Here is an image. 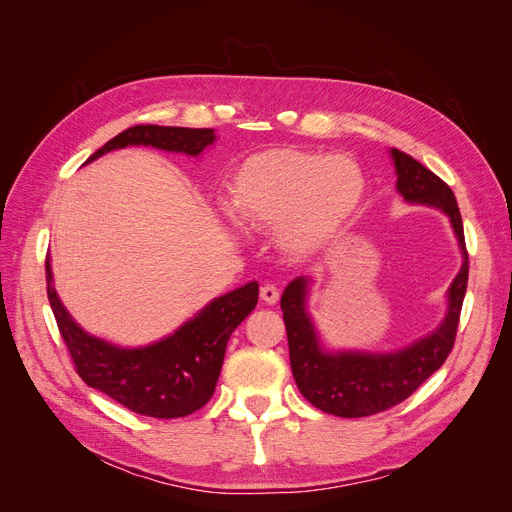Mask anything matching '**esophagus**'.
<instances>
[{"mask_svg":"<svg viewBox=\"0 0 512 512\" xmlns=\"http://www.w3.org/2000/svg\"><path fill=\"white\" fill-rule=\"evenodd\" d=\"M260 299L267 305H275L277 301H280V290H277L273 284H265L260 288Z\"/></svg>","mask_w":512,"mask_h":512,"instance_id":"34e87169","label":"esophagus"}]
</instances>
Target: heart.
Listing matches in <instances>:
<instances>
[{
	"label": "heart",
	"mask_w": 512,
	"mask_h": 512,
	"mask_svg": "<svg viewBox=\"0 0 512 512\" xmlns=\"http://www.w3.org/2000/svg\"><path fill=\"white\" fill-rule=\"evenodd\" d=\"M365 190L361 164L346 153L271 147L247 156L232 173L228 213L247 230H275L282 254L307 260L339 237Z\"/></svg>",
	"instance_id": "heart-1"
}]
</instances>
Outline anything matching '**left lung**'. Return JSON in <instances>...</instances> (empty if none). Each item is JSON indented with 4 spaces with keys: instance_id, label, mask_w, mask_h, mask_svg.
Returning <instances> with one entry per match:
<instances>
[{
    "instance_id": "obj_1",
    "label": "left lung",
    "mask_w": 512,
    "mask_h": 512,
    "mask_svg": "<svg viewBox=\"0 0 512 512\" xmlns=\"http://www.w3.org/2000/svg\"><path fill=\"white\" fill-rule=\"evenodd\" d=\"M389 153L399 196L410 205L438 209L451 222L461 252V269L446 290V314L438 327L408 346L386 352L329 348L309 314L312 280L299 275L286 286L282 312L294 382L309 404L344 418H361L397 406L442 367L455 344L461 303L468 288V252L453 190L408 153L399 149Z\"/></svg>"
}]
</instances>
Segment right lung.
<instances>
[{"label":"right lung","mask_w":512,"mask_h":512,"mask_svg":"<svg viewBox=\"0 0 512 512\" xmlns=\"http://www.w3.org/2000/svg\"><path fill=\"white\" fill-rule=\"evenodd\" d=\"M215 141L218 134L211 128L134 126L111 138L85 164L126 147H153L198 158ZM46 292L59 333L85 384L136 414L156 418L188 416L207 404L232 331L258 303V282H247L209 301L162 339L145 346H119L91 335L72 318L55 290L51 256H46Z\"/></svg>","instance_id":"1"}]
</instances>
